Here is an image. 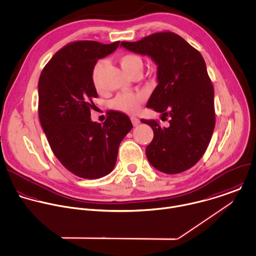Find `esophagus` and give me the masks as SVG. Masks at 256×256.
<instances>
[{
	"instance_id": "1",
	"label": "esophagus",
	"mask_w": 256,
	"mask_h": 256,
	"mask_svg": "<svg viewBox=\"0 0 256 256\" xmlns=\"http://www.w3.org/2000/svg\"><path fill=\"white\" fill-rule=\"evenodd\" d=\"M131 122L133 124V126H137L139 123H140V120L136 117H131Z\"/></svg>"
}]
</instances>
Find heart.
I'll return each instance as SVG.
<instances>
[{"label":"heart","mask_w":256,"mask_h":256,"mask_svg":"<svg viewBox=\"0 0 256 256\" xmlns=\"http://www.w3.org/2000/svg\"><path fill=\"white\" fill-rule=\"evenodd\" d=\"M120 65L122 69L128 74H132L135 72H142L143 69V60L140 56L135 54H125L119 59ZM105 67V61L101 60L96 63L94 66L93 72H92V79L94 82V85L98 88L99 87V80L100 75ZM144 94L143 93H124L119 94L112 102V106L114 109L128 113V114H134L136 113L140 107L141 104L144 101Z\"/></svg>","instance_id":"b5f03b06"}]
</instances>
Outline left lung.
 <instances>
[{"instance_id": "left-lung-1", "label": "left lung", "mask_w": 256, "mask_h": 256, "mask_svg": "<svg viewBox=\"0 0 256 256\" xmlns=\"http://www.w3.org/2000/svg\"><path fill=\"white\" fill-rule=\"evenodd\" d=\"M121 47L148 56L156 64L157 86L146 107L170 117L167 128L141 119L154 132L146 147L148 161L166 174L191 168L206 151L215 126L214 90L203 57L171 32L122 42Z\"/></svg>"}]
</instances>
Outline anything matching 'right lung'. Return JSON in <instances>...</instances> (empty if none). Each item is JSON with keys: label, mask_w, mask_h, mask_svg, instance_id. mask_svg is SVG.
Segmentation results:
<instances>
[{"label": "right lung", "mask_w": 256, "mask_h": 256, "mask_svg": "<svg viewBox=\"0 0 256 256\" xmlns=\"http://www.w3.org/2000/svg\"><path fill=\"white\" fill-rule=\"evenodd\" d=\"M119 43H70L53 56L39 79L41 126L58 160L81 178L109 174L121 141L133 127L127 115L116 111H109L103 124L90 117L92 99L98 97L92 79L94 66Z\"/></svg>", "instance_id": "obj_1"}]
</instances>
